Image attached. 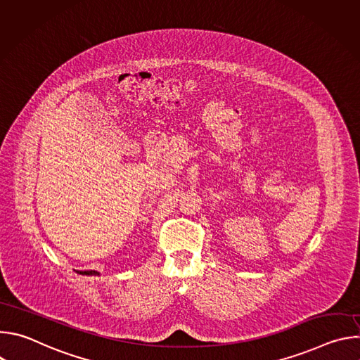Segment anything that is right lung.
Returning <instances> with one entry per match:
<instances>
[{
  "label": "right lung",
  "instance_id": "add662e5",
  "mask_svg": "<svg viewBox=\"0 0 360 360\" xmlns=\"http://www.w3.org/2000/svg\"><path fill=\"white\" fill-rule=\"evenodd\" d=\"M75 272L79 274V275H86V276H92V275L98 276V275H101L98 271H75Z\"/></svg>",
  "mask_w": 360,
  "mask_h": 360
}]
</instances>
